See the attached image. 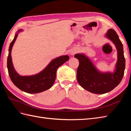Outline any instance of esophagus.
I'll return each mask as SVG.
<instances>
[{
  "instance_id": "34e87169",
  "label": "esophagus",
  "mask_w": 131,
  "mask_h": 131,
  "mask_svg": "<svg viewBox=\"0 0 131 131\" xmlns=\"http://www.w3.org/2000/svg\"><path fill=\"white\" fill-rule=\"evenodd\" d=\"M76 53V51H72L71 52V54H72V55H73V54H74L75 53Z\"/></svg>"
}]
</instances>
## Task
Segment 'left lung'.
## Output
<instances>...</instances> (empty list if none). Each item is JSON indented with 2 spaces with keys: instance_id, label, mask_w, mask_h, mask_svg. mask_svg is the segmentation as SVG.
Returning a JSON list of instances; mask_svg holds the SVG:
<instances>
[{
  "instance_id": "8db88e82",
  "label": "left lung",
  "mask_w": 131,
  "mask_h": 131,
  "mask_svg": "<svg viewBox=\"0 0 131 131\" xmlns=\"http://www.w3.org/2000/svg\"><path fill=\"white\" fill-rule=\"evenodd\" d=\"M106 36L115 44L118 51V61L114 73H100L85 56H74L79 61L77 69L78 82L85 90L93 93L104 94L112 91L121 83L124 75L126 60L123 44L114 29L108 30Z\"/></svg>"
}]
</instances>
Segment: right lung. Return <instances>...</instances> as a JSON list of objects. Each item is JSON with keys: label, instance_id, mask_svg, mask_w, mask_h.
Instances as JSON below:
<instances>
[{"label": "right lung", "instance_id": "1", "mask_svg": "<svg viewBox=\"0 0 131 131\" xmlns=\"http://www.w3.org/2000/svg\"><path fill=\"white\" fill-rule=\"evenodd\" d=\"M21 31L22 30H19L18 32ZM17 35L18 32L16 34L10 44L7 58V68L11 80L19 90L28 93H38L48 90L52 87L55 81L57 69L66 62L69 57L68 56H63L55 58L42 71L34 75H19L13 68L11 57V51Z\"/></svg>", "mask_w": 131, "mask_h": 131}]
</instances>
